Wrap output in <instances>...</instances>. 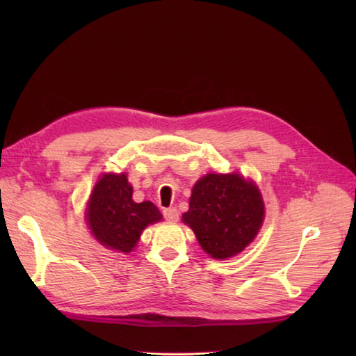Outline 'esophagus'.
<instances>
[{"instance_id": "esophagus-1", "label": "esophagus", "mask_w": 356, "mask_h": 356, "mask_svg": "<svg viewBox=\"0 0 356 356\" xmlns=\"http://www.w3.org/2000/svg\"><path fill=\"white\" fill-rule=\"evenodd\" d=\"M163 217L168 222H177L179 220V211L176 208H166L163 209Z\"/></svg>"}]
</instances>
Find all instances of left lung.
<instances>
[{
  "label": "left lung",
  "instance_id": "8db88e82",
  "mask_svg": "<svg viewBox=\"0 0 356 356\" xmlns=\"http://www.w3.org/2000/svg\"><path fill=\"white\" fill-rule=\"evenodd\" d=\"M203 251L229 259L243 251L264 218L261 194L238 174H207L194 185L190 209L182 216Z\"/></svg>",
  "mask_w": 356,
  "mask_h": 356
}]
</instances>
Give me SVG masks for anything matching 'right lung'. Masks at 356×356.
<instances>
[{
	"mask_svg": "<svg viewBox=\"0 0 356 356\" xmlns=\"http://www.w3.org/2000/svg\"><path fill=\"white\" fill-rule=\"evenodd\" d=\"M161 218L154 203L133 200L125 174H104L87 205V222L96 240L120 252H130L142 231Z\"/></svg>",
	"mask_w": 356,
	"mask_h": 356,
	"instance_id": "1",
	"label": "right lung"
}]
</instances>
